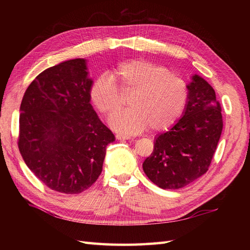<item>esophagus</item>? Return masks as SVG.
I'll return each instance as SVG.
<instances>
[{
  "label": "esophagus",
  "instance_id": "34e87169",
  "mask_svg": "<svg viewBox=\"0 0 250 250\" xmlns=\"http://www.w3.org/2000/svg\"><path fill=\"white\" fill-rule=\"evenodd\" d=\"M116 138H117L118 140H130V139H131L130 135H128V134H121V133H118V134L116 135Z\"/></svg>",
  "mask_w": 250,
  "mask_h": 250
}]
</instances>
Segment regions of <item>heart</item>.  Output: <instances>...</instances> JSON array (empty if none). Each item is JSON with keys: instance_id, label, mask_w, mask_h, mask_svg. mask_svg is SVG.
<instances>
[{"instance_id": "obj_1", "label": "heart", "mask_w": 250, "mask_h": 250, "mask_svg": "<svg viewBox=\"0 0 250 250\" xmlns=\"http://www.w3.org/2000/svg\"><path fill=\"white\" fill-rule=\"evenodd\" d=\"M122 93H131V107L119 110L109 124L117 131L135 133L149 127L151 131L167 129L184 112L188 100L187 82L167 67L142 59L117 65L110 77L101 75L90 87V99L103 115L121 106Z\"/></svg>"}]
</instances>
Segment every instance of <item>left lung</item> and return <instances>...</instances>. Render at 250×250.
<instances>
[{
	"label": "left lung",
	"instance_id": "left-lung-1",
	"mask_svg": "<svg viewBox=\"0 0 250 250\" xmlns=\"http://www.w3.org/2000/svg\"><path fill=\"white\" fill-rule=\"evenodd\" d=\"M188 87L183 117L157 135L153 152L143 163L148 178L164 190L184 188L207 173L221 137V105L214 88L198 75Z\"/></svg>",
	"mask_w": 250,
	"mask_h": 250
}]
</instances>
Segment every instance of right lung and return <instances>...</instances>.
<instances>
[{
	"mask_svg": "<svg viewBox=\"0 0 250 250\" xmlns=\"http://www.w3.org/2000/svg\"><path fill=\"white\" fill-rule=\"evenodd\" d=\"M93 80L85 59L42 72L26 89L20 108L18 145L28 168L51 190L79 194L102 172L115 135L90 101Z\"/></svg>",
	"mask_w": 250,
	"mask_h": 250,
	"instance_id": "right-lung-1",
	"label": "right lung"
}]
</instances>
